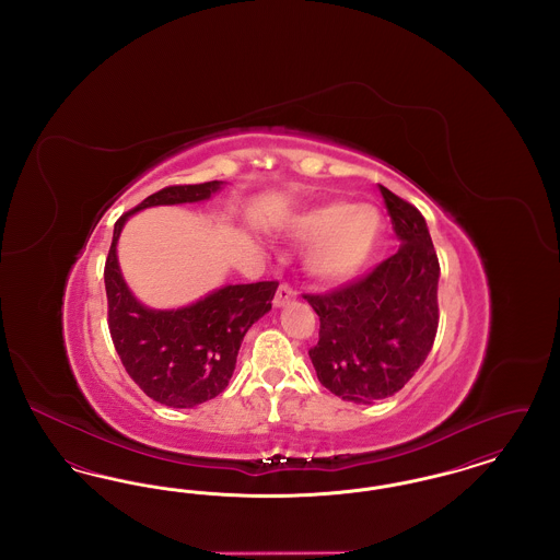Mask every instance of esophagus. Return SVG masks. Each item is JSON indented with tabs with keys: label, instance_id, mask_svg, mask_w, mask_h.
<instances>
[{
	"label": "esophagus",
	"instance_id": "34e87169",
	"mask_svg": "<svg viewBox=\"0 0 560 560\" xmlns=\"http://www.w3.org/2000/svg\"><path fill=\"white\" fill-rule=\"evenodd\" d=\"M292 300H295V290H293L290 283H281L279 290L275 293V300H272V302H275V306H285V304L292 302Z\"/></svg>",
	"mask_w": 560,
	"mask_h": 560
}]
</instances>
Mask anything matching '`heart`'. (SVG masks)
Listing matches in <instances>:
<instances>
[{"label":"heart","mask_w":560,"mask_h":560,"mask_svg":"<svg viewBox=\"0 0 560 560\" xmlns=\"http://www.w3.org/2000/svg\"><path fill=\"white\" fill-rule=\"evenodd\" d=\"M382 215L368 203L331 201L295 215L293 240L313 241L306 268L320 281H347L372 260L382 235Z\"/></svg>","instance_id":"obj_1"}]
</instances>
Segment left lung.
Returning a JSON list of instances; mask_svg holds the SVG:
<instances>
[{"mask_svg": "<svg viewBox=\"0 0 560 560\" xmlns=\"http://www.w3.org/2000/svg\"><path fill=\"white\" fill-rule=\"evenodd\" d=\"M399 249L363 277L304 293L319 315L308 350L320 384L350 402L386 399L427 361L439 327V258L416 206L380 185Z\"/></svg>", "mask_w": 560, "mask_h": 560, "instance_id": "left-lung-1", "label": "left lung"}]
</instances>
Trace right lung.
Returning a JSON list of instances; mask_svg holds the SVG:
<instances>
[{
	"instance_id": "1",
	"label": "right lung",
	"mask_w": 560,
	"mask_h": 560,
	"mask_svg": "<svg viewBox=\"0 0 560 560\" xmlns=\"http://www.w3.org/2000/svg\"><path fill=\"white\" fill-rule=\"evenodd\" d=\"M218 180L172 185L149 195L115 222L105 262L108 331L140 390L167 407H195L218 397L237 363L243 336L272 306L279 281L226 285L178 311H151L136 302L117 265V240L126 220L151 206L210 199Z\"/></svg>"
}]
</instances>
